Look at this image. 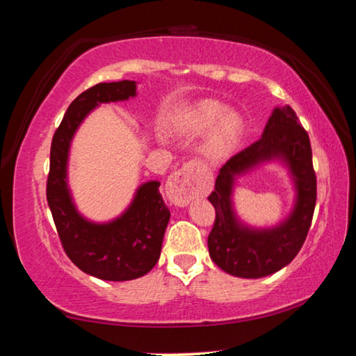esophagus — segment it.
Listing matches in <instances>:
<instances>
[{
	"label": "esophagus",
	"instance_id": "obj_1",
	"mask_svg": "<svg viewBox=\"0 0 356 356\" xmlns=\"http://www.w3.org/2000/svg\"><path fill=\"white\" fill-rule=\"evenodd\" d=\"M196 166L186 163L179 171L171 174L166 182V196L176 206H186L195 196V186H193V176H195Z\"/></svg>",
	"mask_w": 356,
	"mask_h": 356
}]
</instances>
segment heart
Returning a JSON list of instances; mask_svg holds the SVG:
<instances>
[{"mask_svg": "<svg viewBox=\"0 0 356 356\" xmlns=\"http://www.w3.org/2000/svg\"><path fill=\"white\" fill-rule=\"evenodd\" d=\"M176 130L186 138L207 134L202 143V152L210 160H225L242 144L246 124L240 113L229 110L215 99H204L180 114Z\"/></svg>", "mask_w": 356, "mask_h": 356, "instance_id": "heart-1", "label": "heart"}]
</instances>
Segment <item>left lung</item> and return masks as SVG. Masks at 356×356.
<instances>
[{"instance_id": "obj_1", "label": "left lung", "mask_w": 356, "mask_h": 356, "mask_svg": "<svg viewBox=\"0 0 356 356\" xmlns=\"http://www.w3.org/2000/svg\"><path fill=\"white\" fill-rule=\"evenodd\" d=\"M282 158L298 185V204L291 218L278 228L254 232L236 221L230 204L233 177L264 159ZM317 200V179L312 166L308 131L301 127L291 106L276 108L261 140L231 156L220 170L209 201L215 222L207 245L212 261L226 273L240 278H262L293 261L308 236Z\"/></svg>"}]
</instances>
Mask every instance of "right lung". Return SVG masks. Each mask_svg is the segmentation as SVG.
I'll return each mask as SVG.
<instances>
[{
	"mask_svg": "<svg viewBox=\"0 0 356 356\" xmlns=\"http://www.w3.org/2000/svg\"><path fill=\"white\" fill-rule=\"evenodd\" d=\"M136 94L135 81L99 83L69 105L50 149L47 201L65 254L84 273L106 281L140 278L154 268L171 212L161 197L160 182L140 186L131 206L108 225H94L78 215L70 200L65 166L70 140L86 114L99 104L127 100Z\"/></svg>",
	"mask_w": 356,
	"mask_h": 356,
	"instance_id": "right-lung-1",
	"label": "right lung"
}]
</instances>
